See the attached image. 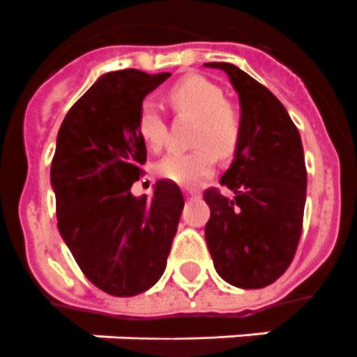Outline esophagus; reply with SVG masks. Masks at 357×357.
<instances>
[{"label": "esophagus", "instance_id": "1", "mask_svg": "<svg viewBox=\"0 0 357 357\" xmlns=\"http://www.w3.org/2000/svg\"><path fill=\"white\" fill-rule=\"evenodd\" d=\"M187 198H200V190L196 189H185L183 190Z\"/></svg>", "mask_w": 357, "mask_h": 357}]
</instances>
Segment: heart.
Segmentation results:
<instances>
[{"label": "heart", "mask_w": 357, "mask_h": 357, "mask_svg": "<svg viewBox=\"0 0 357 357\" xmlns=\"http://www.w3.org/2000/svg\"><path fill=\"white\" fill-rule=\"evenodd\" d=\"M170 102L178 113L198 119L192 151H172L157 162L161 178L196 187L209 178L218 157L234 155L238 142L237 114L226 105L224 92L200 75H190L170 89ZM139 133L150 150H161L167 142V123L153 102H144L139 113Z\"/></svg>", "instance_id": "heart-1"}]
</instances>
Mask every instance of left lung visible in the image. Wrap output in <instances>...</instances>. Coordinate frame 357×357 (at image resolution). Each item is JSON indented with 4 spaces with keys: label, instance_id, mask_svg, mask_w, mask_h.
<instances>
[{
    "label": "left lung",
    "instance_id": "1",
    "mask_svg": "<svg viewBox=\"0 0 357 357\" xmlns=\"http://www.w3.org/2000/svg\"><path fill=\"white\" fill-rule=\"evenodd\" d=\"M204 66L226 72L241 105L234 161L220 178L234 196L204 192L211 209L207 248L224 282L238 289L266 287L287 271L302 234L307 187L302 140L266 86L235 64Z\"/></svg>",
    "mask_w": 357,
    "mask_h": 357
}]
</instances>
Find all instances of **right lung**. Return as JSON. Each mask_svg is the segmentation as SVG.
Instances as JSON below:
<instances>
[{
	"instance_id": "right-lung-1",
	"label": "right lung",
	"mask_w": 357,
	"mask_h": 357,
	"mask_svg": "<svg viewBox=\"0 0 357 357\" xmlns=\"http://www.w3.org/2000/svg\"><path fill=\"white\" fill-rule=\"evenodd\" d=\"M170 74L119 70L98 81L64 116L52 161L59 234L98 289L135 296L167 268L185 200L172 181L131 195L146 162L139 133L144 98Z\"/></svg>"
}]
</instances>
